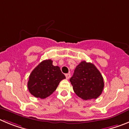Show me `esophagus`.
Listing matches in <instances>:
<instances>
[{
  "label": "esophagus",
  "mask_w": 129,
  "mask_h": 129,
  "mask_svg": "<svg viewBox=\"0 0 129 129\" xmlns=\"http://www.w3.org/2000/svg\"><path fill=\"white\" fill-rule=\"evenodd\" d=\"M66 77L67 79H69V78L71 77V74L70 73H67L66 75Z\"/></svg>",
  "instance_id": "obj_1"
}]
</instances>
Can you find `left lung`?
I'll list each match as a JSON object with an SVG mask.
<instances>
[{
  "label": "left lung",
  "mask_w": 129,
  "mask_h": 129,
  "mask_svg": "<svg viewBox=\"0 0 129 129\" xmlns=\"http://www.w3.org/2000/svg\"><path fill=\"white\" fill-rule=\"evenodd\" d=\"M70 82L76 94L84 100L97 98L104 87L100 72L93 63L85 61L76 66Z\"/></svg>",
  "instance_id": "8db88e82"
}]
</instances>
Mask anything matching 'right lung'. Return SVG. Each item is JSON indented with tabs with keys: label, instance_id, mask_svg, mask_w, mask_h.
I'll return each instance as SVG.
<instances>
[{
	"label": "right lung",
	"instance_id": "add662e5",
	"mask_svg": "<svg viewBox=\"0 0 129 129\" xmlns=\"http://www.w3.org/2000/svg\"><path fill=\"white\" fill-rule=\"evenodd\" d=\"M66 78L58 66H54L51 60L40 62L29 76L27 87L36 98L44 99L56 90L60 81Z\"/></svg>",
	"mask_w": 129,
	"mask_h": 129
}]
</instances>
